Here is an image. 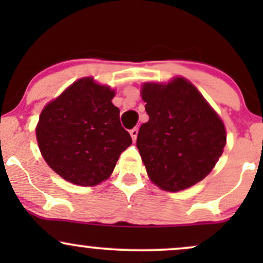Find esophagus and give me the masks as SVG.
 <instances>
[{
  "label": "esophagus",
  "mask_w": 263,
  "mask_h": 263,
  "mask_svg": "<svg viewBox=\"0 0 263 263\" xmlns=\"http://www.w3.org/2000/svg\"><path fill=\"white\" fill-rule=\"evenodd\" d=\"M129 135H131V137H132V140H136V138H137V135H138V128L137 127H135V128H132L131 131H129Z\"/></svg>",
  "instance_id": "obj_1"
}]
</instances>
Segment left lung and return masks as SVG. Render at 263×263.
Segmentation results:
<instances>
[{
  "instance_id": "1",
  "label": "left lung",
  "mask_w": 263,
  "mask_h": 263,
  "mask_svg": "<svg viewBox=\"0 0 263 263\" xmlns=\"http://www.w3.org/2000/svg\"><path fill=\"white\" fill-rule=\"evenodd\" d=\"M141 95L149 120L140 127L136 144L149 179L167 192L203 180L226 144L219 115L184 78L143 84Z\"/></svg>"
}]
</instances>
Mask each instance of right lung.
Masks as SVG:
<instances>
[{
	"instance_id": "obj_1",
	"label": "right lung",
	"mask_w": 263,
	"mask_h": 263,
	"mask_svg": "<svg viewBox=\"0 0 263 263\" xmlns=\"http://www.w3.org/2000/svg\"><path fill=\"white\" fill-rule=\"evenodd\" d=\"M115 91L92 78L71 84L42 111L35 128L39 149L52 170L68 182L92 186L114 172L132 143L112 104Z\"/></svg>"
}]
</instances>
